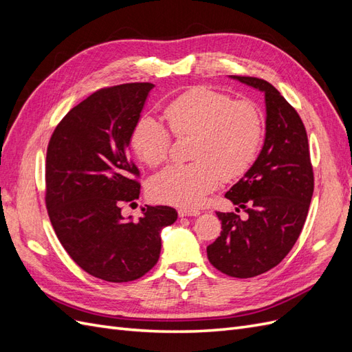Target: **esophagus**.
<instances>
[{
    "label": "esophagus",
    "instance_id": "34e87169",
    "mask_svg": "<svg viewBox=\"0 0 352 352\" xmlns=\"http://www.w3.org/2000/svg\"><path fill=\"white\" fill-rule=\"evenodd\" d=\"M198 214H199L198 210H186V208L179 210V217H189V216H198Z\"/></svg>",
    "mask_w": 352,
    "mask_h": 352
}]
</instances>
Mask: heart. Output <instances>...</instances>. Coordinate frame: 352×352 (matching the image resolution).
I'll use <instances>...</instances> for the list:
<instances>
[{
    "label": "heart",
    "mask_w": 352,
    "mask_h": 352,
    "mask_svg": "<svg viewBox=\"0 0 352 352\" xmlns=\"http://www.w3.org/2000/svg\"><path fill=\"white\" fill-rule=\"evenodd\" d=\"M172 133L189 144L188 164H172L154 176L150 192L154 199L184 208L198 207L221 179L242 176L252 166L263 144L264 114L251 100L207 87L180 94L164 109ZM131 146L142 163L155 167L168 158L172 135L151 116H142L131 133Z\"/></svg>",
    "instance_id": "1"
}]
</instances>
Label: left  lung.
<instances>
[{
  "instance_id": "obj_1",
  "label": "left lung",
  "mask_w": 352,
  "mask_h": 352,
  "mask_svg": "<svg viewBox=\"0 0 352 352\" xmlns=\"http://www.w3.org/2000/svg\"><path fill=\"white\" fill-rule=\"evenodd\" d=\"M233 79L264 92L265 140L252 167L225 195L248 219L217 211L221 232L207 257L221 273L248 279L276 267L292 250L308 214L314 173L305 127L292 105L267 80Z\"/></svg>"
}]
</instances>
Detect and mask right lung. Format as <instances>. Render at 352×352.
Here are the masks:
<instances>
[{
    "label": "right lung",
    "mask_w": 352,
    "mask_h": 352,
    "mask_svg": "<svg viewBox=\"0 0 352 352\" xmlns=\"http://www.w3.org/2000/svg\"><path fill=\"white\" fill-rule=\"evenodd\" d=\"M153 88L135 82L95 91L63 117L47 148L51 225L72 260L107 282L150 272L162 251L160 232L177 219L167 206H146L138 221L122 216V206L140 198V170L127 146Z\"/></svg>",
    "instance_id": "1"
}]
</instances>
